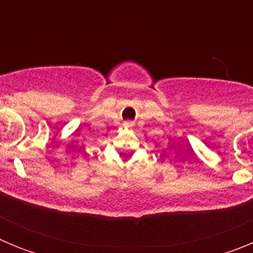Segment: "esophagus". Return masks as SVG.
Wrapping results in <instances>:
<instances>
[{
    "label": "esophagus",
    "instance_id": "esophagus-1",
    "mask_svg": "<svg viewBox=\"0 0 253 253\" xmlns=\"http://www.w3.org/2000/svg\"><path fill=\"white\" fill-rule=\"evenodd\" d=\"M125 126H133V122H130V120H128V122L124 123Z\"/></svg>",
    "mask_w": 253,
    "mask_h": 253
}]
</instances>
